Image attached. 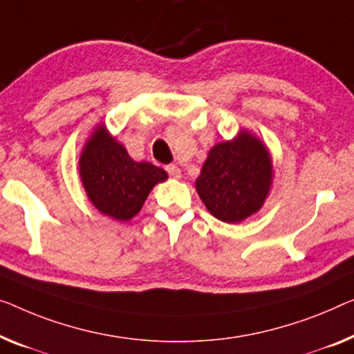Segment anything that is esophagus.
Returning a JSON list of instances; mask_svg holds the SVG:
<instances>
[{
    "label": "esophagus",
    "instance_id": "esophagus-1",
    "mask_svg": "<svg viewBox=\"0 0 354 354\" xmlns=\"http://www.w3.org/2000/svg\"><path fill=\"white\" fill-rule=\"evenodd\" d=\"M165 170H167L168 175L173 176V178H181V170H179L176 165H167Z\"/></svg>",
    "mask_w": 354,
    "mask_h": 354
}]
</instances>
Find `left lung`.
Wrapping results in <instances>:
<instances>
[{
    "mask_svg": "<svg viewBox=\"0 0 354 354\" xmlns=\"http://www.w3.org/2000/svg\"><path fill=\"white\" fill-rule=\"evenodd\" d=\"M270 183L272 163L266 146L245 131L209 151L195 187L214 218L240 223L262 207Z\"/></svg>",
    "mask_w": 354,
    "mask_h": 354,
    "instance_id": "left-lung-1",
    "label": "left lung"
}]
</instances>
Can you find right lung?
<instances>
[{
  "label": "right lung",
  "instance_id": "1",
  "mask_svg": "<svg viewBox=\"0 0 354 354\" xmlns=\"http://www.w3.org/2000/svg\"><path fill=\"white\" fill-rule=\"evenodd\" d=\"M84 187L103 214L129 221L143 207L151 189L167 179V171L147 162H135L122 145L100 127L87 141L79 160Z\"/></svg>",
  "mask_w": 354,
  "mask_h": 354
}]
</instances>
